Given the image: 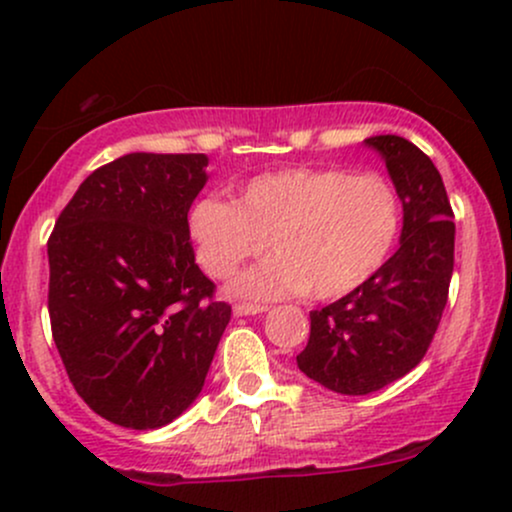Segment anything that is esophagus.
<instances>
[{
    "label": "esophagus",
    "instance_id": "obj_1",
    "mask_svg": "<svg viewBox=\"0 0 512 512\" xmlns=\"http://www.w3.org/2000/svg\"><path fill=\"white\" fill-rule=\"evenodd\" d=\"M264 305H252V303H236L233 305V315L243 317V315H260L264 313Z\"/></svg>",
    "mask_w": 512,
    "mask_h": 512
}]
</instances>
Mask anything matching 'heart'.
<instances>
[{"mask_svg":"<svg viewBox=\"0 0 512 512\" xmlns=\"http://www.w3.org/2000/svg\"><path fill=\"white\" fill-rule=\"evenodd\" d=\"M190 236L211 276L226 279L250 257L231 293L274 301L310 291L339 298L383 267L402 228L395 187L375 173L346 168H286L257 175L238 199L207 195L190 209Z\"/></svg>","mask_w":512,"mask_h":512,"instance_id":"b5f03b06","label":"heart"}]
</instances>
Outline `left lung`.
Wrapping results in <instances>:
<instances>
[{
  "instance_id": "left-lung-1",
  "label": "left lung",
  "mask_w": 512,
  "mask_h": 512,
  "mask_svg": "<svg viewBox=\"0 0 512 512\" xmlns=\"http://www.w3.org/2000/svg\"><path fill=\"white\" fill-rule=\"evenodd\" d=\"M383 156L402 202L395 255L363 286L310 313L298 368L339 395H368L407 375L426 356L448 303L455 223L438 168L397 134L363 142Z\"/></svg>"
}]
</instances>
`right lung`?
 Here are the masks:
<instances>
[{
    "label": "right lung",
    "mask_w": 512,
    "mask_h": 512,
    "mask_svg": "<svg viewBox=\"0 0 512 512\" xmlns=\"http://www.w3.org/2000/svg\"><path fill=\"white\" fill-rule=\"evenodd\" d=\"M204 154H127L93 170L48 240L52 339L79 397L117 426L161 428L195 402L231 320L195 264Z\"/></svg>",
    "instance_id": "right-lung-1"
}]
</instances>
